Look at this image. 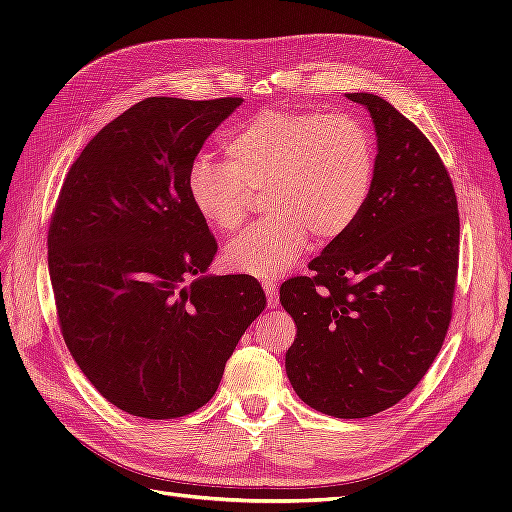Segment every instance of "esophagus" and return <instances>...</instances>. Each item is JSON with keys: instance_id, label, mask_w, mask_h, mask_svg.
<instances>
[{"instance_id": "1", "label": "esophagus", "mask_w": 512, "mask_h": 512, "mask_svg": "<svg viewBox=\"0 0 512 512\" xmlns=\"http://www.w3.org/2000/svg\"><path fill=\"white\" fill-rule=\"evenodd\" d=\"M262 286H265L269 307H277V305H280V299H277V284H275V282H265Z\"/></svg>"}]
</instances>
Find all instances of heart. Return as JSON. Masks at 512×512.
Instances as JSON below:
<instances>
[{
  "label": "heart",
  "mask_w": 512,
  "mask_h": 512,
  "mask_svg": "<svg viewBox=\"0 0 512 512\" xmlns=\"http://www.w3.org/2000/svg\"><path fill=\"white\" fill-rule=\"evenodd\" d=\"M228 162L207 153L188 168L196 213L220 232L237 230L254 194L265 192L267 220L224 250L228 271L273 280L309 243L342 237L363 213L376 175V147L361 119L348 113L269 108L226 141Z\"/></svg>",
  "instance_id": "b5f03b06"
}]
</instances>
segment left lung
Listing matches in <instances>:
<instances>
[{
    "mask_svg": "<svg viewBox=\"0 0 512 512\" xmlns=\"http://www.w3.org/2000/svg\"><path fill=\"white\" fill-rule=\"evenodd\" d=\"M374 119V188L348 232L284 282L297 324L286 352L292 389L314 410L365 418L412 393L453 318L459 211L436 147L393 104L346 94Z\"/></svg>",
    "mask_w": 512,
    "mask_h": 512,
    "instance_id": "left-lung-1",
    "label": "left lung"
}]
</instances>
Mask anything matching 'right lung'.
Segmentation results:
<instances>
[{
	"instance_id": "right-lung-1",
	"label": "right lung",
	"mask_w": 512,
	"mask_h": 512,
	"mask_svg": "<svg viewBox=\"0 0 512 512\" xmlns=\"http://www.w3.org/2000/svg\"><path fill=\"white\" fill-rule=\"evenodd\" d=\"M241 102H136L59 190L46 237L59 329L87 380L128 414L203 408L267 305L250 275H203L218 243L188 196L192 160Z\"/></svg>"
}]
</instances>
